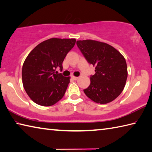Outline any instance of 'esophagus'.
Listing matches in <instances>:
<instances>
[{"mask_svg":"<svg viewBox=\"0 0 152 152\" xmlns=\"http://www.w3.org/2000/svg\"><path fill=\"white\" fill-rule=\"evenodd\" d=\"M72 78L73 80H78V77H76V76H72Z\"/></svg>","mask_w":152,"mask_h":152,"instance_id":"esophagus-1","label":"esophagus"}]
</instances>
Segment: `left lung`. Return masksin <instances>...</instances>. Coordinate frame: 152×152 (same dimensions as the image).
I'll list each match as a JSON object with an SVG mask.
<instances>
[{
    "label": "left lung",
    "mask_w": 152,
    "mask_h": 152,
    "mask_svg": "<svg viewBox=\"0 0 152 152\" xmlns=\"http://www.w3.org/2000/svg\"><path fill=\"white\" fill-rule=\"evenodd\" d=\"M88 63L94 66L96 73L90 76V84L84 92L92 101L107 104L115 100L124 90L128 77L126 60L113 46L98 41L76 42Z\"/></svg>",
    "instance_id": "1"
}]
</instances>
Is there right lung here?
I'll return each mask as SVG.
<instances>
[{"mask_svg": "<svg viewBox=\"0 0 152 152\" xmlns=\"http://www.w3.org/2000/svg\"><path fill=\"white\" fill-rule=\"evenodd\" d=\"M75 43L74 38H50L30 52L23 66L22 78L24 90L34 102L50 106L63 98L70 77L55 71L62 70V62Z\"/></svg>", "mask_w": 152, "mask_h": 152, "instance_id": "add662e5", "label": "right lung"}]
</instances>
